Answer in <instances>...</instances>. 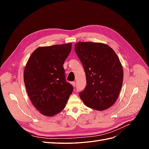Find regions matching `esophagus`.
Instances as JSON below:
<instances>
[{
    "instance_id": "34e87169",
    "label": "esophagus",
    "mask_w": 149,
    "mask_h": 149,
    "mask_svg": "<svg viewBox=\"0 0 149 149\" xmlns=\"http://www.w3.org/2000/svg\"><path fill=\"white\" fill-rule=\"evenodd\" d=\"M71 84H72V85H73V86L74 87L75 86H76V82L75 81H73V82H72L71 83Z\"/></svg>"
}]
</instances>
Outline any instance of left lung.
Returning a JSON list of instances; mask_svg holds the SVG:
<instances>
[{
  "label": "left lung",
  "instance_id": "obj_1",
  "mask_svg": "<svg viewBox=\"0 0 149 149\" xmlns=\"http://www.w3.org/2000/svg\"><path fill=\"white\" fill-rule=\"evenodd\" d=\"M76 55L83 65L86 86L79 96L85 105L106 110L118 99L123 82V69L118 56L107 45L94 42L75 44Z\"/></svg>",
  "mask_w": 149,
  "mask_h": 149
}]
</instances>
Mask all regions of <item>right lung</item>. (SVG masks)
Masks as SVG:
<instances>
[{
	"mask_svg": "<svg viewBox=\"0 0 149 149\" xmlns=\"http://www.w3.org/2000/svg\"><path fill=\"white\" fill-rule=\"evenodd\" d=\"M72 43L38 47L25 68L24 78L31 102L41 114L53 116L66 106L73 87L65 79L64 62Z\"/></svg>",
	"mask_w": 149,
	"mask_h": 149,
	"instance_id": "obj_1",
	"label": "right lung"
}]
</instances>
